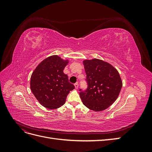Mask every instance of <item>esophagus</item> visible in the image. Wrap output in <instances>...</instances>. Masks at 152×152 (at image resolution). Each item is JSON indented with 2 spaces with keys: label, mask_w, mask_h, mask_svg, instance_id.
I'll return each mask as SVG.
<instances>
[{
  "label": "esophagus",
  "mask_w": 152,
  "mask_h": 152,
  "mask_svg": "<svg viewBox=\"0 0 152 152\" xmlns=\"http://www.w3.org/2000/svg\"><path fill=\"white\" fill-rule=\"evenodd\" d=\"M74 86L75 87V89H78V87H79V84H78V83H75L74 84Z\"/></svg>",
  "instance_id": "obj_1"
}]
</instances>
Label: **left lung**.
Returning a JSON list of instances; mask_svg holds the SVG:
<instances>
[{
    "label": "left lung",
    "mask_w": 152,
    "mask_h": 152,
    "mask_svg": "<svg viewBox=\"0 0 152 152\" xmlns=\"http://www.w3.org/2000/svg\"><path fill=\"white\" fill-rule=\"evenodd\" d=\"M87 87L80 89V97L86 107L95 112L104 110L117 99L122 87L118 71L98 59L83 61Z\"/></svg>",
    "instance_id": "8db88e82"
}]
</instances>
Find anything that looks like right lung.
Instances as JSON below:
<instances>
[{"label": "right lung", "mask_w": 152, "mask_h": 152, "mask_svg": "<svg viewBox=\"0 0 152 152\" xmlns=\"http://www.w3.org/2000/svg\"><path fill=\"white\" fill-rule=\"evenodd\" d=\"M68 63V60L53 55L44 59L32 73L31 92L44 107L53 110L61 107L70 91L75 88L63 73Z\"/></svg>", "instance_id": "add662e5"}]
</instances>
